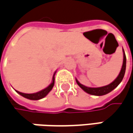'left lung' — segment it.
Here are the masks:
<instances>
[{"label":"left lung","instance_id":"left-lung-1","mask_svg":"<svg viewBox=\"0 0 133 133\" xmlns=\"http://www.w3.org/2000/svg\"><path fill=\"white\" fill-rule=\"evenodd\" d=\"M123 65L121 68V72L120 74H118L117 77L114 81L113 82L111 83L108 85H106L105 87H87L84 85L81 84V83L79 82L77 79H76V82L78 84V86L82 89L83 90H84L86 92L89 93L90 95H93V96H103L109 93L110 92H111L112 90H114L122 81L124 74H125V71H126V64H127V58H126V55L124 50L123 49Z\"/></svg>","mask_w":133,"mask_h":133}]
</instances>
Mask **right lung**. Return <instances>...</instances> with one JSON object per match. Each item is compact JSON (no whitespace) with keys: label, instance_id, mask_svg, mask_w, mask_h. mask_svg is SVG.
<instances>
[{"label":"right lung","instance_id":"1","mask_svg":"<svg viewBox=\"0 0 133 133\" xmlns=\"http://www.w3.org/2000/svg\"><path fill=\"white\" fill-rule=\"evenodd\" d=\"M55 74H56V72L53 74V77H52V83L50 84L45 89L41 90L37 92H35V93H31V94H28V93H23V92H19V91H16L19 95H21L23 97L26 98L28 99H31V100H39V99H41L44 98L51 91V90L52 89L53 86H54V82H55Z\"/></svg>","mask_w":133,"mask_h":133}]
</instances>
